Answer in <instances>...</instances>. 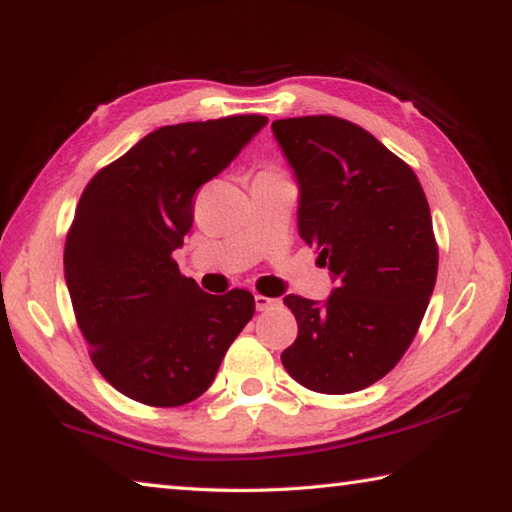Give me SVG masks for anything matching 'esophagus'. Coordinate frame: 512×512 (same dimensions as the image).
<instances>
[{
    "instance_id": "1",
    "label": "esophagus",
    "mask_w": 512,
    "mask_h": 512,
    "mask_svg": "<svg viewBox=\"0 0 512 512\" xmlns=\"http://www.w3.org/2000/svg\"><path fill=\"white\" fill-rule=\"evenodd\" d=\"M282 302L275 300V297H266V295H255V306L257 311H271V309H277Z\"/></svg>"
}]
</instances>
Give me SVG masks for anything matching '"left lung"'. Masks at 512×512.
<instances>
[{"mask_svg": "<svg viewBox=\"0 0 512 512\" xmlns=\"http://www.w3.org/2000/svg\"><path fill=\"white\" fill-rule=\"evenodd\" d=\"M300 185L297 230L333 282L327 302L286 295L297 338L282 365L320 394L374 385L412 345L430 302L439 248L410 165L338 116L275 120Z\"/></svg>", "mask_w": 512, "mask_h": 512, "instance_id": "obj_1", "label": "left lung"}]
</instances>
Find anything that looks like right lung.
<instances>
[{"instance_id":"obj_1","label":"right lung","mask_w":512,"mask_h":512,"mask_svg":"<svg viewBox=\"0 0 512 512\" xmlns=\"http://www.w3.org/2000/svg\"><path fill=\"white\" fill-rule=\"evenodd\" d=\"M266 123L248 114L161 127L82 192L64 280L96 369L132 401L179 407L199 398L253 318V295L201 291L172 253L192 228L194 192Z\"/></svg>"}]
</instances>
